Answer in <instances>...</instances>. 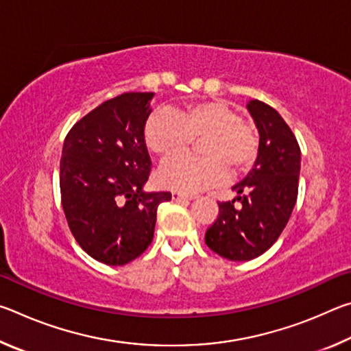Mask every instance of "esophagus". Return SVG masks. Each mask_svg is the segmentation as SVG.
Segmentation results:
<instances>
[{"instance_id": "obj_1", "label": "esophagus", "mask_w": 351, "mask_h": 351, "mask_svg": "<svg viewBox=\"0 0 351 351\" xmlns=\"http://www.w3.org/2000/svg\"><path fill=\"white\" fill-rule=\"evenodd\" d=\"M171 198L175 201H189L193 198V195H189V193H182V192H173L171 193Z\"/></svg>"}]
</instances>
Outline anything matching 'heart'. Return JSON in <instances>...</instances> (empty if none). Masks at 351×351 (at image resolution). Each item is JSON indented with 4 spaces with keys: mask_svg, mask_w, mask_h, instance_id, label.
I'll return each instance as SVG.
<instances>
[{
    "mask_svg": "<svg viewBox=\"0 0 351 351\" xmlns=\"http://www.w3.org/2000/svg\"><path fill=\"white\" fill-rule=\"evenodd\" d=\"M203 160L188 155L170 158L158 171L161 186L182 193H195L219 186L232 175L245 173L257 162L260 134L232 106L221 100H201L171 112L158 110L147 119L144 141L159 158L185 151L193 140Z\"/></svg>",
    "mask_w": 351,
    "mask_h": 351,
    "instance_id": "obj_1",
    "label": "heart"
}]
</instances>
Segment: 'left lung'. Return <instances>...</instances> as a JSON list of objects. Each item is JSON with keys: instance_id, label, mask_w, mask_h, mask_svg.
Returning a JSON list of instances; mask_svg holds the SVG:
<instances>
[{"instance_id": "1", "label": "left lung", "mask_w": 351, "mask_h": 351, "mask_svg": "<svg viewBox=\"0 0 351 351\" xmlns=\"http://www.w3.org/2000/svg\"><path fill=\"white\" fill-rule=\"evenodd\" d=\"M247 110L258 128V159L232 187L239 197L218 203L206 232V245L234 261L258 257L277 241L294 209L300 173V147L282 116L260 100H251Z\"/></svg>"}]
</instances>
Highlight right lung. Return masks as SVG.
Segmentation results:
<instances>
[{
    "mask_svg": "<svg viewBox=\"0 0 351 351\" xmlns=\"http://www.w3.org/2000/svg\"><path fill=\"white\" fill-rule=\"evenodd\" d=\"M153 93H123L69 130L60 159L62 206L80 247L122 266L153 240L158 206L170 192H144L152 161L144 141Z\"/></svg>",
    "mask_w": 351,
    "mask_h": 351,
    "instance_id": "add662e5",
    "label": "right lung"
}]
</instances>
